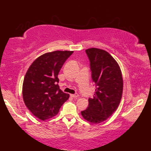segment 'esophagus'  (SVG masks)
<instances>
[{"label":"esophagus","instance_id":"34e87169","mask_svg":"<svg viewBox=\"0 0 151 151\" xmlns=\"http://www.w3.org/2000/svg\"><path fill=\"white\" fill-rule=\"evenodd\" d=\"M71 96L72 97V98H77L78 96H79V95H78V93H76V94H71Z\"/></svg>","mask_w":151,"mask_h":151}]
</instances>
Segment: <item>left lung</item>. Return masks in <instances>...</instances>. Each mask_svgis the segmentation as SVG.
<instances>
[{
  "label": "left lung",
  "instance_id": "obj_1",
  "mask_svg": "<svg viewBox=\"0 0 151 151\" xmlns=\"http://www.w3.org/2000/svg\"><path fill=\"white\" fill-rule=\"evenodd\" d=\"M85 51L96 91L93 98H88L87 109L81 111V114L89 122L98 124L117 110L122 96V76L118 64L107 51L97 48Z\"/></svg>",
  "mask_w": 151,
  "mask_h": 151
}]
</instances>
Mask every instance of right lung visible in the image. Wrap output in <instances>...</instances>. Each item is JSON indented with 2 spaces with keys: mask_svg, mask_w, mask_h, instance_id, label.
<instances>
[{
  "mask_svg": "<svg viewBox=\"0 0 151 151\" xmlns=\"http://www.w3.org/2000/svg\"><path fill=\"white\" fill-rule=\"evenodd\" d=\"M73 51H55L35 60L24 76L22 97L26 106L41 120L58 114L69 95L60 89V70Z\"/></svg>",
  "mask_w": 151,
  "mask_h": 151,
  "instance_id": "1",
  "label": "right lung"
}]
</instances>
